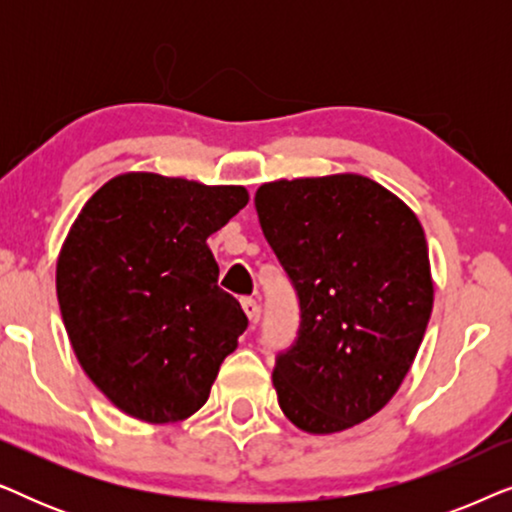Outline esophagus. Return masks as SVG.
I'll return each mask as SVG.
<instances>
[{"label": "esophagus", "mask_w": 512, "mask_h": 512, "mask_svg": "<svg viewBox=\"0 0 512 512\" xmlns=\"http://www.w3.org/2000/svg\"><path fill=\"white\" fill-rule=\"evenodd\" d=\"M242 310L244 314H247L249 321H258V317H261V307H258V303L254 298H242Z\"/></svg>", "instance_id": "1"}]
</instances>
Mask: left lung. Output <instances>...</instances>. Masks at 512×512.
Returning <instances> with one entry per match:
<instances>
[{
	"label": "left lung",
	"instance_id": "obj_1",
	"mask_svg": "<svg viewBox=\"0 0 512 512\" xmlns=\"http://www.w3.org/2000/svg\"><path fill=\"white\" fill-rule=\"evenodd\" d=\"M254 205L300 303L298 338L272 370L279 408L307 433L366 422L401 387L431 317L422 223L361 174L270 181Z\"/></svg>",
	"mask_w": 512,
	"mask_h": 512
}]
</instances>
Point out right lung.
I'll list each match as a JSON object with an SVG mask.
<instances>
[{
    "label": "right lung",
    "instance_id": "obj_1",
    "mask_svg": "<svg viewBox=\"0 0 512 512\" xmlns=\"http://www.w3.org/2000/svg\"><path fill=\"white\" fill-rule=\"evenodd\" d=\"M244 186L128 172L107 181L62 244L55 289L76 359L125 415L151 424L207 403L249 319L221 289L207 237Z\"/></svg>",
    "mask_w": 512,
    "mask_h": 512
}]
</instances>
